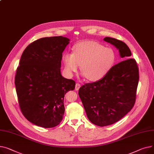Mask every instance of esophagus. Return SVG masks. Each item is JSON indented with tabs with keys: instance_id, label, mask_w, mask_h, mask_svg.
Returning a JSON list of instances; mask_svg holds the SVG:
<instances>
[{
	"instance_id": "obj_1",
	"label": "esophagus",
	"mask_w": 154,
	"mask_h": 154,
	"mask_svg": "<svg viewBox=\"0 0 154 154\" xmlns=\"http://www.w3.org/2000/svg\"><path fill=\"white\" fill-rule=\"evenodd\" d=\"M80 84H79V83H77L76 84H75V90H79V88H80Z\"/></svg>"
}]
</instances>
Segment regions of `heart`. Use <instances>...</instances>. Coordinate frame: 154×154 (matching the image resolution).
I'll list each match as a JSON object with an SVG mask.
<instances>
[{
	"label": "heart",
	"mask_w": 154,
	"mask_h": 154,
	"mask_svg": "<svg viewBox=\"0 0 154 154\" xmlns=\"http://www.w3.org/2000/svg\"><path fill=\"white\" fill-rule=\"evenodd\" d=\"M116 54L111 48L93 42L76 44L73 54L65 53L63 60L67 74L71 75L77 72L79 65L83 75L90 81L103 79L113 66Z\"/></svg>",
	"instance_id": "1"
}]
</instances>
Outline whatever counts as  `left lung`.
<instances>
[{"label": "left lung", "mask_w": 154, "mask_h": 154, "mask_svg": "<svg viewBox=\"0 0 154 154\" xmlns=\"http://www.w3.org/2000/svg\"><path fill=\"white\" fill-rule=\"evenodd\" d=\"M104 41L114 45L125 60L112 66L103 79L85 84L79 90L88 119L98 126L115 123L134 106L139 75L129 47L122 41L106 37Z\"/></svg>", "instance_id": "left-lung-1"}]
</instances>
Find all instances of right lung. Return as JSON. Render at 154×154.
<instances>
[{
	"label": "right lung",
	"mask_w": 154,
	"mask_h": 154,
	"mask_svg": "<svg viewBox=\"0 0 154 154\" xmlns=\"http://www.w3.org/2000/svg\"><path fill=\"white\" fill-rule=\"evenodd\" d=\"M63 36L37 39L24 50L15 77L19 106L25 118L42 128L60 124L64 96L75 82L60 74L63 52L69 43Z\"/></svg>",
	"instance_id": "right-lung-1"
}]
</instances>
